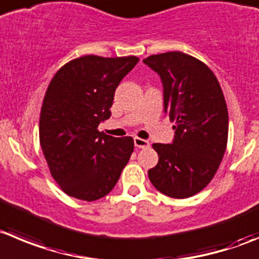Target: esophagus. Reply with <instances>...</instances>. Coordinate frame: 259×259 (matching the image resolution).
<instances>
[{
  "instance_id": "34e87169",
  "label": "esophagus",
  "mask_w": 259,
  "mask_h": 259,
  "mask_svg": "<svg viewBox=\"0 0 259 259\" xmlns=\"http://www.w3.org/2000/svg\"><path fill=\"white\" fill-rule=\"evenodd\" d=\"M134 142H135V146L139 147V149H147V147L150 146V142L147 141V140L139 139V137H135Z\"/></svg>"
}]
</instances>
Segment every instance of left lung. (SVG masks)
I'll return each instance as SVG.
<instances>
[{
	"label": "left lung",
	"mask_w": 259,
	"mask_h": 259,
	"mask_svg": "<svg viewBox=\"0 0 259 259\" xmlns=\"http://www.w3.org/2000/svg\"><path fill=\"white\" fill-rule=\"evenodd\" d=\"M144 63L161 78L164 112L176 120L173 142L152 145L159 161L149 178L165 196L187 198L210 183L225 154V98L212 71L189 54L166 52Z\"/></svg>",
	"instance_id": "obj_1"
}]
</instances>
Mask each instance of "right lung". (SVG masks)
Listing matches in <instances>:
<instances>
[{"instance_id": "right-lung-1", "label": "right lung", "mask_w": 259, "mask_h": 259, "mask_svg": "<svg viewBox=\"0 0 259 259\" xmlns=\"http://www.w3.org/2000/svg\"><path fill=\"white\" fill-rule=\"evenodd\" d=\"M139 62L135 56H83L52 78L39 120V140L52 177L82 201L107 196L134 152L132 137L108 136L98 125L110 117L114 93Z\"/></svg>"}]
</instances>
